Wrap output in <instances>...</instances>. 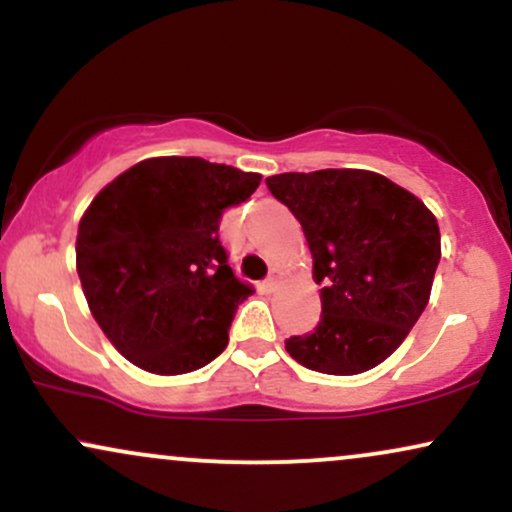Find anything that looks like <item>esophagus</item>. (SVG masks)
<instances>
[{
  "instance_id": "obj_1",
  "label": "esophagus",
  "mask_w": 512,
  "mask_h": 512,
  "mask_svg": "<svg viewBox=\"0 0 512 512\" xmlns=\"http://www.w3.org/2000/svg\"><path fill=\"white\" fill-rule=\"evenodd\" d=\"M279 284H281L279 274H269V276H267V279H264V281H262L264 291H276V289H279Z\"/></svg>"
}]
</instances>
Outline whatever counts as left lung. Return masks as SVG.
I'll list each match as a JSON object with an SVG mask.
<instances>
[{
    "mask_svg": "<svg viewBox=\"0 0 512 512\" xmlns=\"http://www.w3.org/2000/svg\"><path fill=\"white\" fill-rule=\"evenodd\" d=\"M267 187L301 221L322 284L320 322L286 339V351L327 375H356L383 363L431 296L440 262L436 216L370 170L281 173L267 178Z\"/></svg>",
    "mask_w": 512,
    "mask_h": 512,
    "instance_id": "1",
    "label": "left lung"
}]
</instances>
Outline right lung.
Masks as SVG:
<instances>
[{
  "mask_svg": "<svg viewBox=\"0 0 512 512\" xmlns=\"http://www.w3.org/2000/svg\"><path fill=\"white\" fill-rule=\"evenodd\" d=\"M260 180L197 156L149 158L86 209L76 272L105 337L134 366L180 375L226 349L238 305L255 289L233 272L219 223Z\"/></svg>",
  "mask_w": 512,
  "mask_h": 512,
  "instance_id": "obj_1",
  "label": "right lung"
}]
</instances>
